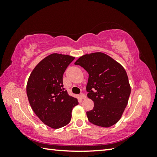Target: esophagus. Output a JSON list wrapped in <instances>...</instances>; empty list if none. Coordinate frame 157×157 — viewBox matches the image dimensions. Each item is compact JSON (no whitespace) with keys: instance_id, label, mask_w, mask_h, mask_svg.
Here are the masks:
<instances>
[{"instance_id":"34e87169","label":"esophagus","mask_w":157,"mask_h":157,"mask_svg":"<svg viewBox=\"0 0 157 157\" xmlns=\"http://www.w3.org/2000/svg\"><path fill=\"white\" fill-rule=\"evenodd\" d=\"M79 98H80L82 100H84V99H86V96L84 94H81L80 95H79Z\"/></svg>"}]
</instances>
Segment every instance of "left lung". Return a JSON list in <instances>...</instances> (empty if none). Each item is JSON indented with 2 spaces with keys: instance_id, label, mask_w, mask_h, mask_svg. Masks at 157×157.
<instances>
[{
  "instance_id": "1",
  "label": "left lung",
  "mask_w": 157,
  "mask_h": 157,
  "mask_svg": "<svg viewBox=\"0 0 157 157\" xmlns=\"http://www.w3.org/2000/svg\"><path fill=\"white\" fill-rule=\"evenodd\" d=\"M75 64L89 73L87 96L94 102L87 111L90 123L109 127L120 120L128 103L131 87L124 68L113 58L98 52L82 55Z\"/></svg>"
}]
</instances>
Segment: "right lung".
I'll return each instance as SVG.
<instances>
[{
    "label": "right lung",
    "mask_w": 157,
    "mask_h": 157,
    "mask_svg": "<svg viewBox=\"0 0 157 157\" xmlns=\"http://www.w3.org/2000/svg\"><path fill=\"white\" fill-rule=\"evenodd\" d=\"M75 57L53 53L42 59L29 77L26 91L32 109L38 118L52 129L70 123L77 98L63 88V75Z\"/></svg>",
    "instance_id": "1"
}]
</instances>
